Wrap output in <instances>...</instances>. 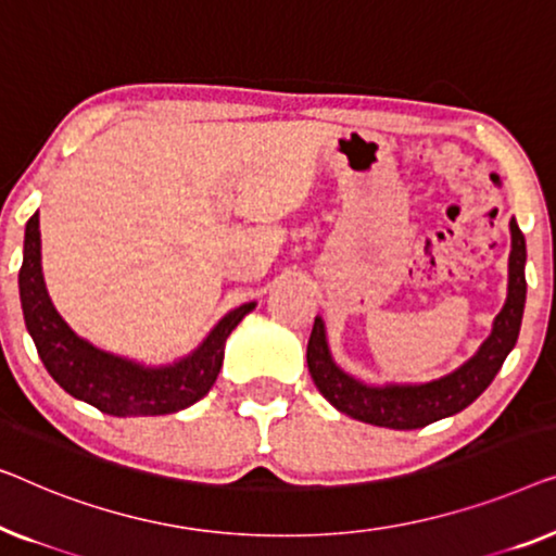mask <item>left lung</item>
I'll list each match as a JSON object with an SVG mask.
<instances>
[{
	"label": "left lung",
	"mask_w": 556,
	"mask_h": 556,
	"mask_svg": "<svg viewBox=\"0 0 556 556\" xmlns=\"http://www.w3.org/2000/svg\"><path fill=\"white\" fill-rule=\"evenodd\" d=\"M523 264H527V244H523L519 224L511 218L509 296H506L504 309L498 312L494 332L464 367L441 380L426 382V386L367 388L363 382L353 380L332 363L325 342V325L317 317L307 342V367L317 390L345 416L370 426L395 428V431L424 428L433 420L464 410L491 386V380L502 370L506 355L516 345V338H519L523 302H527Z\"/></svg>",
	"instance_id": "obj_1"
}]
</instances>
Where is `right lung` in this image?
<instances>
[{
  "label": "right lung",
  "mask_w": 556,
  "mask_h": 556,
  "mask_svg": "<svg viewBox=\"0 0 556 556\" xmlns=\"http://www.w3.org/2000/svg\"><path fill=\"white\" fill-rule=\"evenodd\" d=\"M20 300L27 330L33 334L37 355L54 382L77 401L108 416H166L201 401L216 382L224 363V345L233 327L254 309V302L231 309L218 323L197 353L181 363L159 367H140L128 359L108 355L77 338L54 312L47 296L40 264V218L27 222L25 260L20 269Z\"/></svg>",
  "instance_id": "1"
}]
</instances>
